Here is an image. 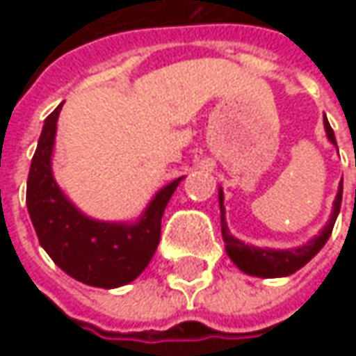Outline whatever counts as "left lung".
Wrapping results in <instances>:
<instances>
[{"label": "left lung", "mask_w": 356, "mask_h": 356, "mask_svg": "<svg viewBox=\"0 0 356 356\" xmlns=\"http://www.w3.org/2000/svg\"><path fill=\"white\" fill-rule=\"evenodd\" d=\"M325 130H327V138L337 146L335 132L331 129L329 120L325 118ZM341 200H343V182L339 186V192H337L335 204H333V213H331V220L329 224L323 227L319 232V236L307 241L305 245L301 248H295V250H269V248H255V245H245L243 241H239L238 238H234L229 234L226 224V208H224V192L220 188V212H222V238L226 241V252L229 255V259L236 264V266L248 273V275H255V277H285V275H291L297 269L309 264L323 245L327 243V239L333 232L335 226L337 216L341 210Z\"/></svg>", "instance_id": "1"}]
</instances>
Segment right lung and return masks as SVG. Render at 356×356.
<instances>
[{
    "mask_svg": "<svg viewBox=\"0 0 356 356\" xmlns=\"http://www.w3.org/2000/svg\"><path fill=\"white\" fill-rule=\"evenodd\" d=\"M59 104L47 118L27 178V210L39 243L63 271L92 287L115 289L134 281L160 241L162 213L182 178L164 186L134 224L90 220L57 186L51 170Z\"/></svg>",
    "mask_w": 356,
    "mask_h": 356,
    "instance_id": "obj_1",
    "label": "right lung"
}]
</instances>
